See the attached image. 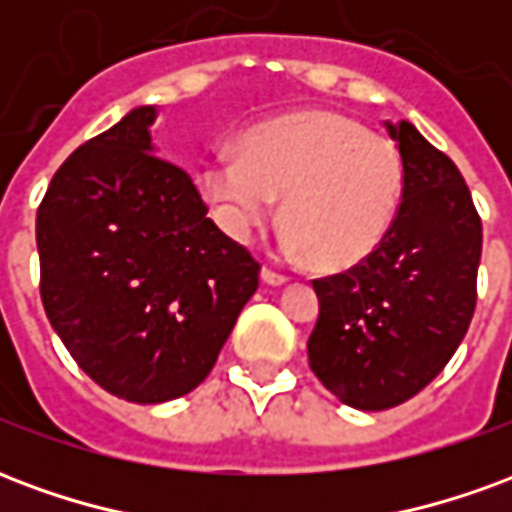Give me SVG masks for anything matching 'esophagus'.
<instances>
[{
    "label": "esophagus",
    "instance_id": "1",
    "mask_svg": "<svg viewBox=\"0 0 512 512\" xmlns=\"http://www.w3.org/2000/svg\"><path fill=\"white\" fill-rule=\"evenodd\" d=\"M260 277H263L266 285H285V282H290L288 274H282V271H277V268H268V266H263Z\"/></svg>",
    "mask_w": 512,
    "mask_h": 512
}]
</instances>
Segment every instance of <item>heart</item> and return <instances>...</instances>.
Masks as SVG:
<instances>
[{
	"label": "heart",
	"instance_id": "1",
	"mask_svg": "<svg viewBox=\"0 0 512 512\" xmlns=\"http://www.w3.org/2000/svg\"><path fill=\"white\" fill-rule=\"evenodd\" d=\"M238 150L216 147L197 169L200 194L233 238L252 233L285 193L290 255L340 271L373 255L395 224L406 180L400 150L354 117L290 112L244 131Z\"/></svg>",
	"mask_w": 512,
	"mask_h": 512
}]
</instances>
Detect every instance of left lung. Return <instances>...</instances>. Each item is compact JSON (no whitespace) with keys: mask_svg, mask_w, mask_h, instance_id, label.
Wrapping results in <instances>:
<instances>
[{"mask_svg":"<svg viewBox=\"0 0 512 512\" xmlns=\"http://www.w3.org/2000/svg\"><path fill=\"white\" fill-rule=\"evenodd\" d=\"M403 158V200L376 252L312 282L310 367L345 406L384 411L422 392L466 337L483 224L450 158L417 128L386 123Z\"/></svg>","mask_w":512,"mask_h":512,"instance_id":"1","label":"left lung"}]
</instances>
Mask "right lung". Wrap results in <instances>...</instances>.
<instances>
[{"mask_svg": "<svg viewBox=\"0 0 512 512\" xmlns=\"http://www.w3.org/2000/svg\"><path fill=\"white\" fill-rule=\"evenodd\" d=\"M156 106L65 158L38 208L40 299L76 365L128 403L189 395L216 365L260 263L156 156Z\"/></svg>", "mask_w": 512, "mask_h": 512, "instance_id": "add662e5", "label": "right lung"}]
</instances>
